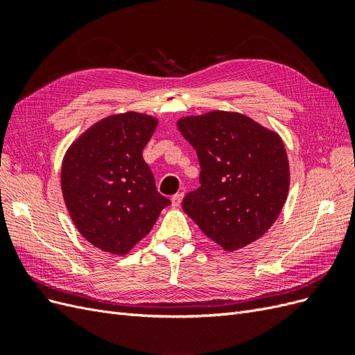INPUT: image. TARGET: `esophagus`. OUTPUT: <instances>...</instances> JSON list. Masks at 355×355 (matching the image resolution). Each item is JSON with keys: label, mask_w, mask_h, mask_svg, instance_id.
Here are the masks:
<instances>
[{"label": "esophagus", "mask_w": 355, "mask_h": 355, "mask_svg": "<svg viewBox=\"0 0 355 355\" xmlns=\"http://www.w3.org/2000/svg\"><path fill=\"white\" fill-rule=\"evenodd\" d=\"M182 198H184V194H175L173 197H171V207H175V209L179 207Z\"/></svg>", "instance_id": "1"}]
</instances>
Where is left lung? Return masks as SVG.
I'll return each mask as SVG.
<instances>
[{
    "mask_svg": "<svg viewBox=\"0 0 355 355\" xmlns=\"http://www.w3.org/2000/svg\"><path fill=\"white\" fill-rule=\"evenodd\" d=\"M176 125L201 167V187L188 192L182 209L227 252L261 239L288 194L282 137L247 115L227 111L184 116Z\"/></svg>",
    "mask_w": 355,
    "mask_h": 355,
    "instance_id": "1",
    "label": "left lung"
}]
</instances>
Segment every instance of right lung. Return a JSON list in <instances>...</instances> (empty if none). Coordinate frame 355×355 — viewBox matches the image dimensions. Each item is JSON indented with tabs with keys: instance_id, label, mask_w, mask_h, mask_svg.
<instances>
[{
	"instance_id": "add662e5",
	"label": "right lung",
	"mask_w": 355,
	"mask_h": 355,
	"mask_svg": "<svg viewBox=\"0 0 355 355\" xmlns=\"http://www.w3.org/2000/svg\"><path fill=\"white\" fill-rule=\"evenodd\" d=\"M157 124L155 116L135 111L105 116L63 157L60 187L69 216L102 252L127 254L171 204L142 157Z\"/></svg>"
}]
</instances>
